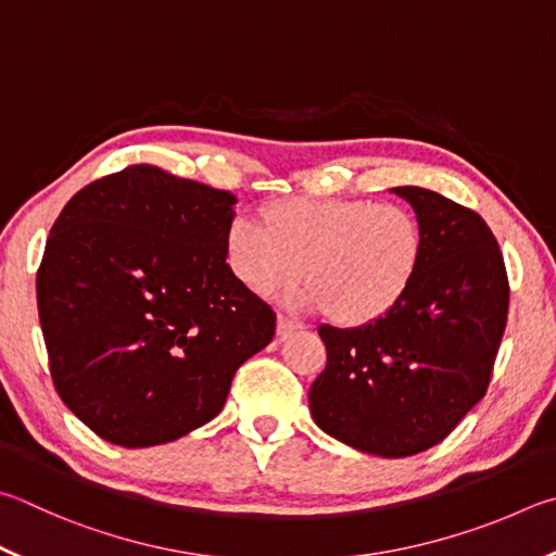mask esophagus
I'll list each match as a JSON object with an SVG mask.
<instances>
[{"mask_svg": "<svg viewBox=\"0 0 556 556\" xmlns=\"http://www.w3.org/2000/svg\"><path fill=\"white\" fill-rule=\"evenodd\" d=\"M299 328H301L299 320L289 318V316H281V313L277 316V336H287V332H294Z\"/></svg>", "mask_w": 556, "mask_h": 556, "instance_id": "esophagus-1", "label": "esophagus"}]
</instances>
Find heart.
<instances>
[{"label": "heart", "instance_id": "1", "mask_svg": "<svg viewBox=\"0 0 556 556\" xmlns=\"http://www.w3.org/2000/svg\"><path fill=\"white\" fill-rule=\"evenodd\" d=\"M260 224L238 216L226 230V262L240 285L267 296L294 285L285 301L326 311L338 326L357 328L396 308L426 257L418 218L396 204L365 199H285Z\"/></svg>", "mask_w": 556, "mask_h": 556}]
</instances>
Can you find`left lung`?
<instances>
[{"label": "left lung", "instance_id": "1", "mask_svg": "<svg viewBox=\"0 0 556 556\" xmlns=\"http://www.w3.org/2000/svg\"><path fill=\"white\" fill-rule=\"evenodd\" d=\"M426 236L406 299L359 328L320 326L328 365L311 383L316 426L379 457L445 440L491 381L508 318L501 248L477 211L422 187H396Z\"/></svg>", "mask_w": 556, "mask_h": 556}]
</instances>
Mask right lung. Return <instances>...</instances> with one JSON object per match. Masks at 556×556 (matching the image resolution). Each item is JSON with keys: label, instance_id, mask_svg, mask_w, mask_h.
Returning <instances> with one entry per match:
<instances>
[{"label": "right lung", "instance_id": "add662e5", "mask_svg": "<svg viewBox=\"0 0 556 556\" xmlns=\"http://www.w3.org/2000/svg\"><path fill=\"white\" fill-rule=\"evenodd\" d=\"M230 191L134 165L79 189L36 277L50 377L121 447L173 442L216 418L277 316L226 262Z\"/></svg>", "mask_w": 556, "mask_h": 556}]
</instances>
